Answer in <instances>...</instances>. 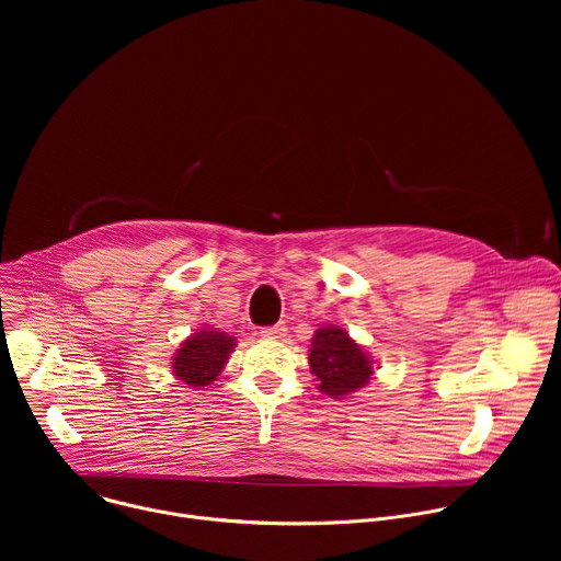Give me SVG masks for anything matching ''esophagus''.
Returning <instances> with one entry per match:
<instances>
[{"label": "esophagus", "instance_id": "obj_1", "mask_svg": "<svg viewBox=\"0 0 561 561\" xmlns=\"http://www.w3.org/2000/svg\"><path fill=\"white\" fill-rule=\"evenodd\" d=\"M262 335L268 337V340H282L286 335V324H273V327H266L262 329Z\"/></svg>", "mask_w": 561, "mask_h": 561}]
</instances>
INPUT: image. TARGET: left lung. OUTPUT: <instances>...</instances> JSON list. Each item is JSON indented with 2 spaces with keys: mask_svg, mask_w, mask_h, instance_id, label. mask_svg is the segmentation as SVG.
I'll return each instance as SVG.
<instances>
[{
  "mask_svg": "<svg viewBox=\"0 0 561 561\" xmlns=\"http://www.w3.org/2000/svg\"><path fill=\"white\" fill-rule=\"evenodd\" d=\"M308 362L319 390L335 399L364 388L373 375L370 357L340 327H324L314 333Z\"/></svg>",
  "mask_w": 561,
  "mask_h": 561,
  "instance_id": "left-lung-1",
  "label": "left lung"
}]
</instances>
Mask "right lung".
Wrapping results in <instances>:
<instances>
[{"label":"right lung","mask_w":561,"mask_h":561,"mask_svg":"<svg viewBox=\"0 0 561 561\" xmlns=\"http://www.w3.org/2000/svg\"><path fill=\"white\" fill-rule=\"evenodd\" d=\"M234 348V340L226 333L217 331H199L193 333L173 359V373L178 379L193 388L208 386L217 379L228 355Z\"/></svg>","instance_id":"1"}]
</instances>
